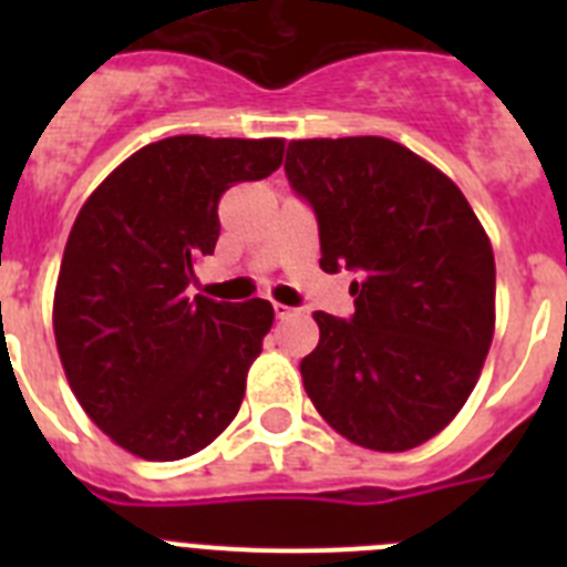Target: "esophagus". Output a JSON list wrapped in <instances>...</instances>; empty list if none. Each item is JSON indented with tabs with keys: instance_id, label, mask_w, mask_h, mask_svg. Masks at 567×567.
Instances as JSON below:
<instances>
[{
	"instance_id": "34e87169",
	"label": "esophagus",
	"mask_w": 567,
	"mask_h": 567,
	"mask_svg": "<svg viewBox=\"0 0 567 567\" xmlns=\"http://www.w3.org/2000/svg\"><path fill=\"white\" fill-rule=\"evenodd\" d=\"M275 318L278 320H287V318H295V315H298V309H292V307H287V303H275Z\"/></svg>"
}]
</instances>
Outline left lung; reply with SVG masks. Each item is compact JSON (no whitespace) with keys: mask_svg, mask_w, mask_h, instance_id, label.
I'll list each match as a JSON object with an SVG mask.
<instances>
[{"mask_svg":"<svg viewBox=\"0 0 567 567\" xmlns=\"http://www.w3.org/2000/svg\"><path fill=\"white\" fill-rule=\"evenodd\" d=\"M287 175L318 215L320 269L358 272L352 320L315 312L309 400L372 452H409L457 417L494 338V249L445 173L380 135L289 142Z\"/></svg>","mask_w":567,"mask_h":567,"instance_id":"1","label":"left lung"}]
</instances>
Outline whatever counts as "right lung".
<instances>
[{
	"label": "right lung",
	"instance_id": "right-lung-1",
	"mask_svg": "<svg viewBox=\"0 0 567 567\" xmlns=\"http://www.w3.org/2000/svg\"><path fill=\"white\" fill-rule=\"evenodd\" d=\"M280 162L284 138L173 135L130 155L79 209L53 334L76 400L124 452L189 457L238 414L275 309L187 298V287L221 233V195Z\"/></svg>",
	"mask_w": 567,
	"mask_h": 567
}]
</instances>
